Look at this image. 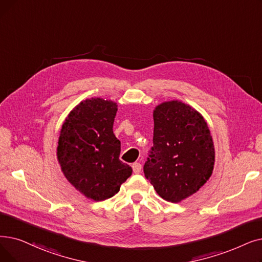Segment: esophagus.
<instances>
[{"mask_svg": "<svg viewBox=\"0 0 262 262\" xmlns=\"http://www.w3.org/2000/svg\"><path fill=\"white\" fill-rule=\"evenodd\" d=\"M133 171H134V173H136V174H138V173H140L141 172V168H142V166H141V164L140 163H135V164H133Z\"/></svg>", "mask_w": 262, "mask_h": 262, "instance_id": "obj_1", "label": "esophagus"}]
</instances>
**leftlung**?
<instances>
[{
	"label": "left lung",
	"instance_id": "8db88e82",
	"mask_svg": "<svg viewBox=\"0 0 262 262\" xmlns=\"http://www.w3.org/2000/svg\"><path fill=\"white\" fill-rule=\"evenodd\" d=\"M153 118V146L143 172L159 196L177 203L195 194L211 177L213 140L200 113L182 101L158 105Z\"/></svg>",
	"mask_w": 262,
	"mask_h": 262
}]
</instances>
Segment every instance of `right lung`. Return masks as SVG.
Returning <instances> with one entry per match:
<instances>
[{
  "label": "right lung",
  "mask_w": 262,
  "mask_h": 262,
  "mask_svg": "<svg viewBox=\"0 0 262 262\" xmlns=\"http://www.w3.org/2000/svg\"><path fill=\"white\" fill-rule=\"evenodd\" d=\"M117 104L101 98L81 101L65 120L58 145L61 169L70 183L95 201L115 196L133 172L120 161L113 134Z\"/></svg>",
  "instance_id": "right-lung-1"
}]
</instances>
